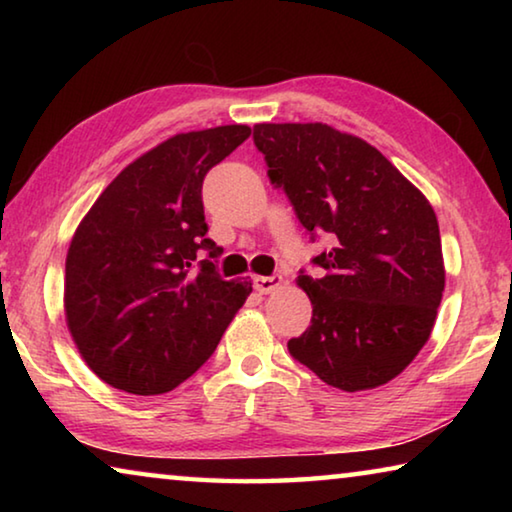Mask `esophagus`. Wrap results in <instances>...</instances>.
<instances>
[{
	"label": "esophagus",
	"mask_w": 512,
	"mask_h": 512,
	"mask_svg": "<svg viewBox=\"0 0 512 512\" xmlns=\"http://www.w3.org/2000/svg\"><path fill=\"white\" fill-rule=\"evenodd\" d=\"M253 284L259 293H273L282 287V275H257L253 277Z\"/></svg>",
	"instance_id": "obj_1"
}]
</instances>
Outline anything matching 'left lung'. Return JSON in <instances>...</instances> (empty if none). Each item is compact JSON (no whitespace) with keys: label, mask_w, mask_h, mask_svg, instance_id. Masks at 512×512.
I'll list each match as a JSON object with an SVG mask.
<instances>
[{"label":"left lung","mask_w":512,"mask_h":512,"mask_svg":"<svg viewBox=\"0 0 512 512\" xmlns=\"http://www.w3.org/2000/svg\"><path fill=\"white\" fill-rule=\"evenodd\" d=\"M253 140L268 178L305 230L327 232L300 271L314 307L289 352L325 384L357 393L395 379L418 357L436 323L445 264L433 207L375 146L327 124H257Z\"/></svg>","instance_id":"left-lung-1"}]
</instances>
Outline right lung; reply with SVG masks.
Segmentation results:
<instances>
[{
	"instance_id": "obj_1",
	"label": "right lung",
	"mask_w": 512,
	"mask_h": 512,
	"mask_svg": "<svg viewBox=\"0 0 512 512\" xmlns=\"http://www.w3.org/2000/svg\"><path fill=\"white\" fill-rule=\"evenodd\" d=\"M248 135L232 124L169 137L128 164L76 228L65 320L83 361L112 388L173 391L212 357L253 291L216 273L201 196L205 173ZM201 249L208 259L198 263Z\"/></svg>"
}]
</instances>
